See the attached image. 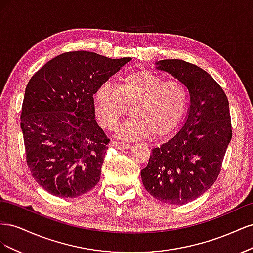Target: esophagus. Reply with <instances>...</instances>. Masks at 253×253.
I'll return each instance as SVG.
<instances>
[{
    "label": "esophagus",
    "instance_id": "esophagus-1",
    "mask_svg": "<svg viewBox=\"0 0 253 253\" xmlns=\"http://www.w3.org/2000/svg\"><path fill=\"white\" fill-rule=\"evenodd\" d=\"M110 147L116 148V149H119V150H127V149L131 148V144L121 143V142H118V141H112L110 143Z\"/></svg>",
    "mask_w": 253,
    "mask_h": 253
}]
</instances>
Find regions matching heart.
<instances>
[{"mask_svg":"<svg viewBox=\"0 0 253 253\" xmlns=\"http://www.w3.org/2000/svg\"><path fill=\"white\" fill-rule=\"evenodd\" d=\"M95 109L100 124L114 129L132 105V118L121 125L119 138L137 140L148 137L159 138L172 133L185 116L189 94L179 80H165L148 70L128 73L119 78L116 87L104 83L94 96Z\"/></svg>","mask_w":253,"mask_h":253,"instance_id":"b5f03b06","label":"heart"}]
</instances>
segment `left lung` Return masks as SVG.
Instances as JSON below:
<instances>
[{
    "mask_svg": "<svg viewBox=\"0 0 253 253\" xmlns=\"http://www.w3.org/2000/svg\"><path fill=\"white\" fill-rule=\"evenodd\" d=\"M156 68L185 84L190 106L179 131L152 150L140 175L145 190L158 201L183 205L217 179L232 137L229 102L219 84L201 67L171 59L158 61Z\"/></svg>",
    "mask_w": 253,
    "mask_h": 253,
    "instance_id": "left-lung-1",
    "label": "left lung"
}]
</instances>
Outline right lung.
<instances>
[{
	"instance_id": "1",
	"label": "right lung",
	"mask_w": 253,
	"mask_h": 253,
	"mask_svg": "<svg viewBox=\"0 0 253 253\" xmlns=\"http://www.w3.org/2000/svg\"><path fill=\"white\" fill-rule=\"evenodd\" d=\"M131 60L70 51L30 78L21 128L30 173L48 193L77 197L100 180L110 140L95 119L93 96Z\"/></svg>"
}]
</instances>
